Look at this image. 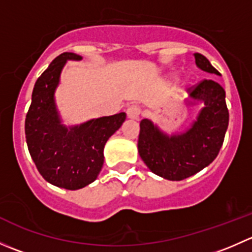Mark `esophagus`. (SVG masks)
Instances as JSON below:
<instances>
[{
    "label": "esophagus",
    "instance_id": "1",
    "mask_svg": "<svg viewBox=\"0 0 252 252\" xmlns=\"http://www.w3.org/2000/svg\"><path fill=\"white\" fill-rule=\"evenodd\" d=\"M141 114V108L139 106H129L126 110V116L130 119H138Z\"/></svg>",
    "mask_w": 252,
    "mask_h": 252
}]
</instances>
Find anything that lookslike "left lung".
I'll return each mask as SVG.
<instances>
[{"label": "left lung", "mask_w": 252, "mask_h": 252, "mask_svg": "<svg viewBox=\"0 0 252 252\" xmlns=\"http://www.w3.org/2000/svg\"><path fill=\"white\" fill-rule=\"evenodd\" d=\"M195 63L206 73L220 75L201 53ZM191 105L204 103L196 121L182 134L167 135L150 119L140 122L138 150L152 173L168 180H183L196 174L217 157L229 123L225 91L217 81L204 79L189 89Z\"/></svg>", "instance_id": "8db88e82"}]
</instances>
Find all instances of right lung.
<instances>
[{
	"label": "right lung",
	"instance_id": "obj_1",
	"mask_svg": "<svg viewBox=\"0 0 252 252\" xmlns=\"http://www.w3.org/2000/svg\"><path fill=\"white\" fill-rule=\"evenodd\" d=\"M68 60L80 56L64 52L56 57L36 80L25 118L30 156L45 180L56 187L78 190L97 178L103 166V147L123 122L124 112L91 119L80 126L61 123L55 91Z\"/></svg>",
	"mask_w": 252,
	"mask_h": 252
}]
</instances>
